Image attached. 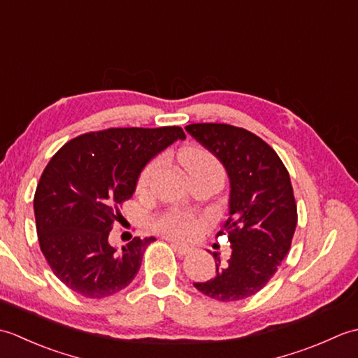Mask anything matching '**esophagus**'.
I'll return each mask as SVG.
<instances>
[{
  "mask_svg": "<svg viewBox=\"0 0 358 358\" xmlns=\"http://www.w3.org/2000/svg\"><path fill=\"white\" fill-rule=\"evenodd\" d=\"M166 240H169V243L173 246V249L177 250L178 254H189V252H192V246L185 245V243H180V241H177V240H173V238H166Z\"/></svg>",
  "mask_w": 358,
  "mask_h": 358,
  "instance_id": "1",
  "label": "esophagus"
}]
</instances>
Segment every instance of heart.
Instances as JSON below:
<instances>
[{
  "mask_svg": "<svg viewBox=\"0 0 358 358\" xmlns=\"http://www.w3.org/2000/svg\"><path fill=\"white\" fill-rule=\"evenodd\" d=\"M180 163L185 167L187 175L195 171H206V169L222 171V167H220V163L217 162L215 157L210 155L208 150L200 149V148L185 149L180 154ZM155 167H157V162L148 164L143 169L138 178L140 192L146 191L152 175H154ZM157 227L167 235H175V237H191V235H195L199 232L200 224L192 215L185 214V212H169V214H166L158 220Z\"/></svg>",
  "mask_w": 358,
  "mask_h": 358,
  "instance_id": "obj_1",
  "label": "heart"
}]
</instances>
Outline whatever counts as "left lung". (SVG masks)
I'll list each match as a JSON object with an SVG mask.
<instances>
[{
    "label": "left lung",
    "instance_id": "left-lung-1",
    "mask_svg": "<svg viewBox=\"0 0 358 358\" xmlns=\"http://www.w3.org/2000/svg\"><path fill=\"white\" fill-rule=\"evenodd\" d=\"M186 131L222 162L229 178L223 227L232 252L226 263L212 254L215 277L194 286L218 301L248 299L266 286L291 248L296 226L291 178L277 152L246 129L196 123Z\"/></svg>",
    "mask_w": 358,
    "mask_h": 358
}]
</instances>
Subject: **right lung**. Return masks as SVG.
<instances>
[{
    "instance_id": "right-lung-1",
    "label": "right lung",
    "mask_w": 358,
    "mask_h": 358,
    "mask_svg": "<svg viewBox=\"0 0 358 358\" xmlns=\"http://www.w3.org/2000/svg\"><path fill=\"white\" fill-rule=\"evenodd\" d=\"M183 129L120 127L66 143L36 186L38 241L53 273L86 299H104L131 285L154 237H135L121 249L109 243L118 206L134 195L141 171Z\"/></svg>"
}]
</instances>
